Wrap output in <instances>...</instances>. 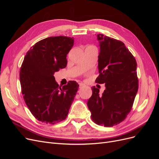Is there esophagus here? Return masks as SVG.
<instances>
[{
    "instance_id": "34e87169",
    "label": "esophagus",
    "mask_w": 159,
    "mask_h": 159,
    "mask_svg": "<svg viewBox=\"0 0 159 159\" xmlns=\"http://www.w3.org/2000/svg\"><path fill=\"white\" fill-rule=\"evenodd\" d=\"M84 85H84L83 83H79V87H80V88L84 87Z\"/></svg>"
}]
</instances>
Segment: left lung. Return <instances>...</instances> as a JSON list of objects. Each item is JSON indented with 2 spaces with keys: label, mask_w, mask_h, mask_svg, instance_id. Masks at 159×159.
Masks as SVG:
<instances>
[{
  "label": "left lung",
  "mask_w": 159,
  "mask_h": 159,
  "mask_svg": "<svg viewBox=\"0 0 159 159\" xmlns=\"http://www.w3.org/2000/svg\"><path fill=\"white\" fill-rule=\"evenodd\" d=\"M99 43L98 84H105V89L91 88L92 95L88 107L92 121L105 127L122 122L131 111L139 88L137 62L121 41L102 34L97 35Z\"/></svg>",
  "instance_id": "left-lung-1"
}]
</instances>
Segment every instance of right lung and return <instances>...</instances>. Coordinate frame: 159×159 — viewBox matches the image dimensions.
<instances>
[{
	"label": "right lung",
	"instance_id": "1",
	"mask_svg": "<svg viewBox=\"0 0 159 159\" xmlns=\"http://www.w3.org/2000/svg\"><path fill=\"white\" fill-rule=\"evenodd\" d=\"M74 42V38L48 37L36 43L25 56L20 71L22 93L38 121L55 124L68 116L79 85L70 81L61 88L54 74L66 67Z\"/></svg>",
	"mask_w": 159,
	"mask_h": 159
}]
</instances>
